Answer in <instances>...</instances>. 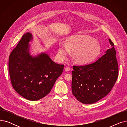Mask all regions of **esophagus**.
Wrapping results in <instances>:
<instances>
[{"label":"esophagus","instance_id":"esophagus-1","mask_svg":"<svg viewBox=\"0 0 127 127\" xmlns=\"http://www.w3.org/2000/svg\"><path fill=\"white\" fill-rule=\"evenodd\" d=\"M65 69L66 71H69L70 70V68L69 67H68V66H67V67H66Z\"/></svg>","mask_w":127,"mask_h":127}]
</instances>
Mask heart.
Masks as SVG:
<instances>
[{
  "instance_id": "b5f03b06",
  "label": "heart",
  "mask_w": 127,
  "mask_h": 127,
  "mask_svg": "<svg viewBox=\"0 0 127 127\" xmlns=\"http://www.w3.org/2000/svg\"><path fill=\"white\" fill-rule=\"evenodd\" d=\"M69 50L73 51L72 57L78 63H86L96 58L101 51L100 44L96 40L86 35H75L69 38L66 45L60 44L57 56L59 59L68 57Z\"/></svg>"
}]
</instances>
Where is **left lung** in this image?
Wrapping results in <instances>:
<instances>
[{
	"label": "left lung",
	"instance_id": "8db88e82",
	"mask_svg": "<svg viewBox=\"0 0 127 127\" xmlns=\"http://www.w3.org/2000/svg\"><path fill=\"white\" fill-rule=\"evenodd\" d=\"M110 48L96 61L73 66L71 90L79 101L94 103L107 95L115 83L118 74L114 45L109 39Z\"/></svg>",
	"mask_w": 127,
	"mask_h": 127
}]
</instances>
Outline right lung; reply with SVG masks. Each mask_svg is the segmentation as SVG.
Masks as SVG:
<instances>
[{"instance_id": "right-lung-1", "label": "right lung", "mask_w": 127, "mask_h": 127, "mask_svg": "<svg viewBox=\"0 0 127 127\" xmlns=\"http://www.w3.org/2000/svg\"><path fill=\"white\" fill-rule=\"evenodd\" d=\"M32 33H25L11 53L9 71L13 88L24 98L37 101L50 93L64 66L53 62L50 56L42 52L32 55L30 42Z\"/></svg>"}]
</instances>
